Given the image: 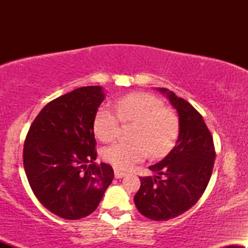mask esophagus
<instances>
[{
	"label": "esophagus",
	"mask_w": 248,
	"mask_h": 248,
	"mask_svg": "<svg viewBox=\"0 0 248 248\" xmlns=\"http://www.w3.org/2000/svg\"><path fill=\"white\" fill-rule=\"evenodd\" d=\"M114 176H115V178H122V177H124V176H126V172L120 171V170L115 169L114 170Z\"/></svg>",
	"instance_id": "esophagus-1"
}]
</instances>
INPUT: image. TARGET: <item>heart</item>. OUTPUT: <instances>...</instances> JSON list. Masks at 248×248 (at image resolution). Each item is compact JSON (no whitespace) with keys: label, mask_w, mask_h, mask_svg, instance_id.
<instances>
[{"label":"heart","mask_w":248,"mask_h":248,"mask_svg":"<svg viewBox=\"0 0 248 248\" xmlns=\"http://www.w3.org/2000/svg\"><path fill=\"white\" fill-rule=\"evenodd\" d=\"M116 116L107 107L96 110L93 129L102 142H110L118 136L119 120L134 122L129 138L133 141L116 142L102 150V157L118 169L128 170L147 157L148 150L154 156L167 154L178 136V120L163 102L149 93L136 92L122 96L115 102Z\"/></svg>","instance_id":"b5f03b06"}]
</instances>
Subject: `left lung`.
I'll return each instance as SVG.
<instances>
[{
	"label": "left lung",
	"instance_id": "8db88e82",
	"mask_svg": "<svg viewBox=\"0 0 248 248\" xmlns=\"http://www.w3.org/2000/svg\"><path fill=\"white\" fill-rule=\"evenodd\" d=\"M178 113L176 146L149 169L157 175L141 177L134 202L139 212L153 220H168L195 205L212 175L216 152L203 116L184 99L167 88H158Z\"/></svg>",
	"mask_w": 248,
	"mask_h": 248
}]
</instances>
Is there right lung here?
Returning <instances> with one entry per match:
<instances>
[{"mask_svg":"<svg viewBox=\"0 0 248 248\" xmlns=\"http://www.w3.org/2000/svg\"><path fill=\"white\" fill-rule=\"evenodd\" d=\"M101 86L77 88L50 101L31 124L23 148L28 181L39 202L58 217L91 215L114 177L95 163L93 121L104 101Z\"/></svg>","mask_w":248,"mask_h":248,"instance_id":"1","label":"right lung"}]
</instances>
